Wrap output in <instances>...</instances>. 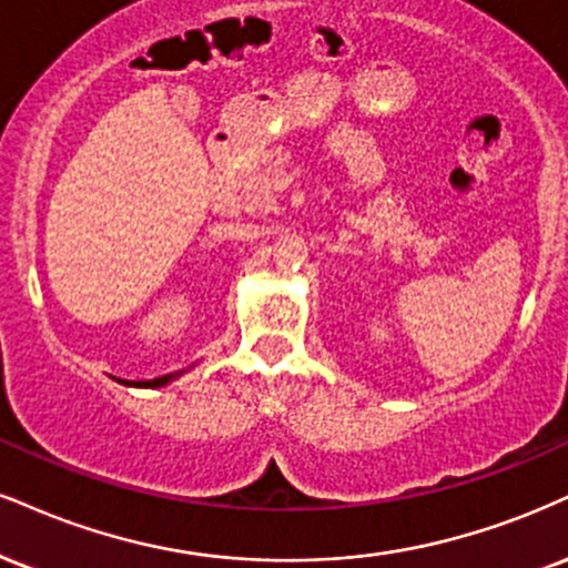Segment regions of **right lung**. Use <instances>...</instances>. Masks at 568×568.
<instances>
[{"label":"right lung","mask_w":568,"mask_h":568,"mask_svg":"<svg viewBox=\"0 0 568 568\" xmlns=\"http://www.w3.org/2000/svg\"><path fill=\"white\" fill-rule=\"evenodd\" d=\"M172 381V375H161V378H153V381H140V384H129V386H163Z\"/></svg>","instance_id":"add662e5"}]
</instances>
